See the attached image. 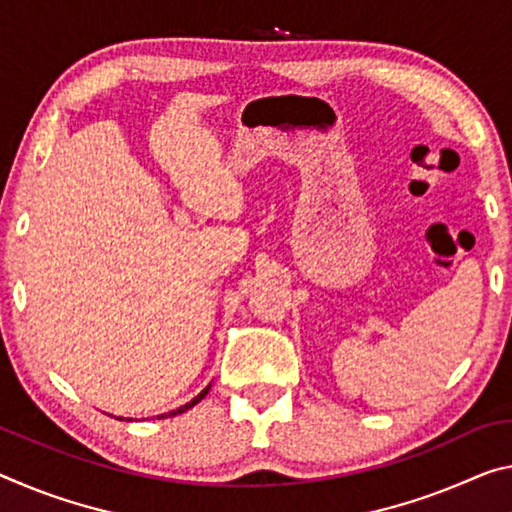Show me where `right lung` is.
I'll return each mask as SVG.
<instances>
[{"mask_svg":"<svg viewBox=\"0 0 512 512\" xmlns=\"http://www.w3.org/2000/svg\"><path fill=\"white\" fill-rule=\"evenodd\" d=\"M209 389H212V385H207L205 389H202V392L196 396V399H191L189 403H186V405H182V408H177V410H170V412H166V415H159V419H164V417H175V415H182V412H186V410H191L193 408V405H196V403H200L202 399H205V396H207V392H209ZM118 419H123V417H118Z\"/></svg>","mask_w":512,"mask_h":512,"instance_id":"obj_1","label":"right lung"}]
</instances>
